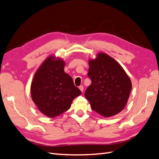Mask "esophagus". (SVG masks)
<instances>
[{"label":"esophagus","instance_id":"obj_1","mask_svg":"<svg viewBox=\"0 0 159 159\" xmlns=\"http://www.w3.org/2000/svg\"><path fill=\"white\" fill-rule=\"evenodd\" d=\"M79 88L81 90V92H83V91H84V86L83 85H80V87H79Z\"/></svg>","mask_w":159,"mask_h":159}]
</instances>
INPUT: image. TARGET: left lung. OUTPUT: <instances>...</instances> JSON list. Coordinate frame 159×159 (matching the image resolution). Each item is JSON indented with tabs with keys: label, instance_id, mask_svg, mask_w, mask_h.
Segmentation results:
<instances>
[{
	"label": "left lung",
	"instance_id": "8db88e82",
	"mask_svg": "<svg viewBox=\"0 0 159 159\" xmlns=\"http://www.w3.org/2000/svg\"><path fill=\"white\" fill-rule=\"evenodd\" d=\"M88 77L91 84L85 97L96 113L109 117L125 107L132 89L131 81L122 66L105 53L89 60Z\"/></svg>",
	"mask_w": 159,
	"mask_h": 159
}]
</instances>
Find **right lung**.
<instances>
[{
    "mask_svg": "<svg viewBox=\"0 0 159 159\" xmlns=\"http://www.w3.org/2000/svg\"><path fill=\"white\" fill-rule=\"evenodd\" d=\"M65 61L50 56L43 61L34 75L30 91L32 99L40 111L54 118L68 110L81 91L65 73Z\"/></svg>",
    "mask_w": 159,
    "mask_h": 159,
    "instance_id": "right-lung-1",
    "label": "right lung"
}]
</instances>
